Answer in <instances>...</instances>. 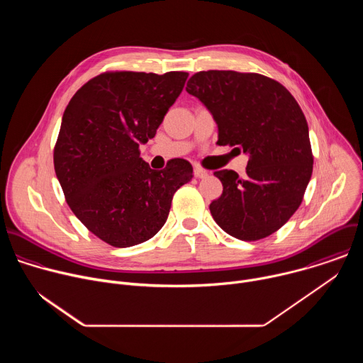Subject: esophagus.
Here are the masks:
<instances>
[{
	"label": "esophagus",
	"instance_id": "obj_1",
	"mask_svg": "<svg viewBox=\"0 0 363 363\" xmlns=\"http://www.w3.org/2000/svg\"><path fill=\"white\" fill-rule=\"evenodd\" d=\"M194 175L201 179V178H206V177H208V172H206V171L202 169V168H199V167H196V168L194 169Z\"/></svg>",
	"mask_w": 363,
	"mask_h": 363
}]
</instances>
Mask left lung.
Instances as JSON below:
<instances>
[{"label": "left lung", "mask_w": 363, "mask_h": 363, "mask_svg": "<svg viewBox=\"0 0 363 363\" xmlns=\"http://www.w3.org/2000/svg\"><path fill=\"white\" fill-rule=\"evenodd\" d=\"M186 91L211 112L217 143L248 155L244 178L228 169L214 172L223 194L210 205L213 218L242 241L269 237L296 213L313 171L298 103L273 79L233 70L195 73Z\"/></svg>", "instance_id": "8db88e82"}]
</instances>
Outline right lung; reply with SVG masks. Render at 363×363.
<instances>
[{"mask_svg": "<svg viewBox=\"0 0 363 363\" xmlns=\"http://www.w3.org/2000/svg\"><path fill=\"white\" fill-rule=\"evenodd\" d=\"M188 73L111 72L82 86L65 111L55 169L74 216L113 247H132L167 223L172 196L192 165L172 160L150 169L139 145L157 133Z\"/></svg>", "mask_w": 363, "mask_h": 363, "instance_id": "1", "label": "right lung"}]
</instances>
